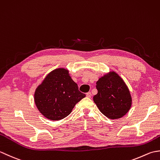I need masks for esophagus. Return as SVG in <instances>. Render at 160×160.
Listing matches in <instances>:
<instances>
[{
	"label": "esophagus",
	"instance_id": "34e87169",
	"mask_svg": "<svg viewBox=\"0 0 160 160\" xmlns=\"http://www.w3.org/2000/svg\"><path fill=\"white\" fill-rule=\"evenodd\" d=\"M86 96H87V98H91V92H88V93H86Z\"/></svg>",
	"mask_w": 160,
	"mask_h": 160
}]
</instances>
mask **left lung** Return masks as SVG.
Listing matches in <instances>:
<instances>
[{"label":"left lung","instance_id":"8db88e82","mask_svg":"<svg viewBox=\"0 0 160 160\" xmlns=\"http://www.w3.org/2000/svg\"><path fill=\"white\" fill-rule=\"evenodd\" d=\"M98 93L93 101L101 113L110 119H118L131 106V96L123 80L115 72L100 78L96 82Z\"/></svg>","mask_w":160,"mask_h":160}]
</instances>
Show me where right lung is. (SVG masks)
Here are the masks:
<instances>
[{
    "instance_id": "obj_1",
    "label": "right lung",
    "mask_w": 160,
    "mask_h": 160,
    "mask_svg": "<svg viewBox=\"0 0 160 160\" xmlns=\"http://www.w3.org/2000/svg\"><path fill=\"white\" fill-rule=\"evenodd\" d=\"M86 95L78 89L64 69H57L47 75L37 88L34 100L37 108L51 120H60L70 113L78 102Z\"/></svg>"
}]
</instances>
